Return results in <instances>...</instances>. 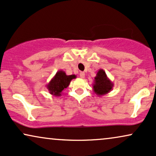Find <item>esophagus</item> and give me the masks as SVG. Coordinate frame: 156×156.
Listing matches in <instances>:
<instances>
[{
	"label": "esophagus",
	"instance_id": "esophagus-1",
	"mask_svg": "<svg viewBox=\"0 0 156 156\" xmlns=\"http://www.w3.org/2000/svg\"><path fill=\"white\" fill-rule=\"evenodd\" d=\"M80 77H81L82 79H84V73L82 72H80Z\"/></svg>",
	"mask_w": 156,
	"mask_h": 156
}]
</instances>
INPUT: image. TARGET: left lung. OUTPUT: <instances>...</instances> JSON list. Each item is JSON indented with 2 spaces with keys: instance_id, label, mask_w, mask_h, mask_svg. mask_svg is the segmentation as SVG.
<instances>
[{
  "instance_id": "1",
  "label": "left lung",
  "mask_w": 156,
  "mask_h": 156,
  "mask_svg": "<svg viewBox=\"0 0 156 156\" xmlns=\"http://www.w3.org/2000/svg\"><path fill=\"white\" fill-rule=\"evenodd\" d=\"M113 83L107 76L105 72L103 69H99L94 78L93 89L94 93L98 96L106 95L112 90Z\"/></svg>"
}]
</instances>
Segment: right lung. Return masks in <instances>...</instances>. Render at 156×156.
Returning a JSON list of instances; mask_svg holds the SVG:
<instances>
[{"label":"right lung","mask_w":156,"mask_h":156,"mask_svg":"<svg viewBox=\"0 0 156 156\" xmlns=\"http://www.w3.org/2000/svg\"><path fill=\"white\" fill-rule=\"evenodd\" d=\"M76 75H66L65 72L59 70L55 76L47 84L46 87L48 90L49 93L55 97H60L62 92L68 87L73 79L76 78Z\"/></svg>","instance_id":"obj_1"}]
</instances>
